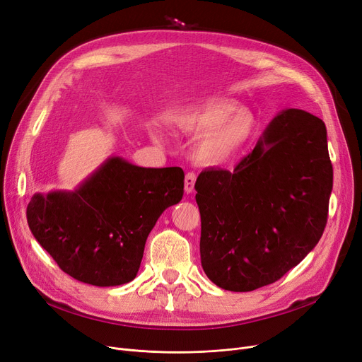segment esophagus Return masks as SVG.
I'll return each mask as SVG.
<instances>
[{
    "mask_svg": "<svg viewBox=\"0 0 362 362\" xmlns=\"http://www.w3.org/2000/svg\"><path fill=\"white\" fill-rule=\"evenodd\" d=\"M195 182H197V175L192 173V171H189V173L185 177V192L186 194H192L194 192Z\"/></svg>",
    "mask_w": 362,
    "mask_h": 362,
    "instance_id": "34e87169",
    "label": "esophagus"
}]
</instances>
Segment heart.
<instances>
[{
	"label": "heart",
	"mask_w": 362,
	"mask_h": 362,
	"mask_svg": "<svg viewBox=\"0 0 362 362\" xmlns=\"http://www.w3.org/2000/svg\"><path fill=\"white\" fill-rule=\"evenodd\" d=\"M168 123L186 135H201L195 158L204 165H223L254 138L258 122L250 110L227 100H211L168 116Z\"/></svg>",
	"instance_id": "obj_1"
}]
</instances>
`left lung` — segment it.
Segmentation results:
<instances>
[{"mask_svg":"<svg viewBox=\"0 0 362 362\" xmlns=\"http://www.w3.org/2000/svg\"><path fill=\"white\" fill-rule=\"evenodd\" d=\"M332 187L325 122L298 108L279 112L233 171L197 179L208 279L232 292L277 281L318 243Z\"/></svg>","mask_w":362,"mask_h":362,"instance_id":"obj_1","label":"left lung"}]
</instances>
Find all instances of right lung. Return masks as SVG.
Returning <instances> with one entry per match:
<instances>
[{
	"instance_id": "right-lung-1",
	"label": "right lung",
	"mask_w": 362,
	"mask_h": 362,
	"mask_svg": "<svg viewBox=\"0 0 362 362\" xmlns=\"http://www.w3.org/2000/svg\"><path fill=\"white\" fill-rule=\"evenodd\" d=\"M183 180L180 167L145 168L111 157L73 192L35 194L29 229L73 279L119 286L136 277L146 238L182 199Z\"/></svg>"
}]
</instances>
